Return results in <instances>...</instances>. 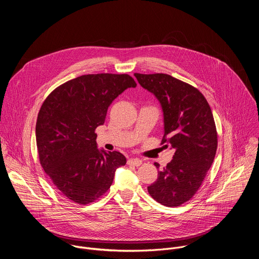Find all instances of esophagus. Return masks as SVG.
<instances>
[{
    "instance_id": "1",
    "label": "esophagus",
    "mask_w": 259,
    "mask_h": 259,
    "mask_svg": "<svg viewBox=\"0 0 259 259\" xmlns=\"http://www.w3.org/2000/svg\"><path fill=\"white\" fill-rule=\"evenodd\" d=\"M129 165H134V166H140L142 164V161L140 159H129L128 160Z\"/></svg>"
}]
</instances>
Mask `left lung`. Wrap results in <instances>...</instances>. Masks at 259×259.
Instances as JSON below:
<instances>
[{
  "label": "left lung",
  "mask_w": 259,
  "mask_h": 259,
  "mask_svg": "<svg viewBox=\"0 0 259 259\" xmlns=\"http://www.w3.org/2000/svg\"><path fill=\"white\" fill-rule=\"evenodd\" d=\"M134 76L159 100L164 116L162 143L175 151L147 191L164 206H180L197 193L216 154L217 132L211 108L197 88L166 73ZM155 165L159 169L160 165Z\"/></svg>",
  "instance_id": "8db88e82"
}]
</instances>
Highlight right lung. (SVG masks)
Masks as SVG:
<instances>
[{"instance_id":"obj_1","label":"right lung","mask_w":259,"mask_h":259,"mask_svg":"<svg viewBox=\"0 0 259 259\" xmlns=\"http://www.w3.org/2000/svg\"><path fill=\"white\" fill-rule=\"evenodd\" d=\"M126 73L84 75L53 90L35 125L40 163L62 196L86 205L107 192L117 168L126 164L119 152L98 150L95 129L121 93L135 88Z\"/></svg>"}]
</instances>
